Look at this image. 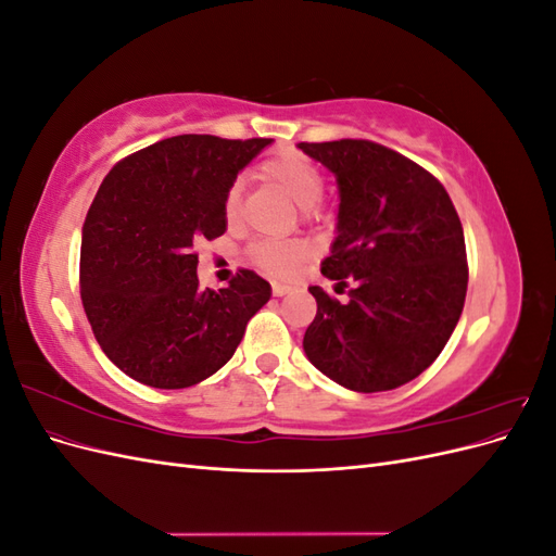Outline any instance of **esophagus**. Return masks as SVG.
<instances>
[{
  "mask_svg": "<svg viewBox=\"0 0 556 556\" xmlns=\"http://www.w3.org/2000/svg\"><path fill=\"white\" fill-rule=\"evenodd\" d=\"M271 288H274V296H285V294H290V285H282V282H274L271 285Z\"/></svg>",
  "mask_w": 556,
  "mask_h": 556,
  "instance_id": "34e87169",
  "label": "esophagus"
}]
</instances>
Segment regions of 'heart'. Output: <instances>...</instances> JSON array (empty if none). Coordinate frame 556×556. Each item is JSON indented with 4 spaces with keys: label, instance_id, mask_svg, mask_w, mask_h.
<instances>
[{
    "label": "heart",
    "instance_id": "heart-1",
    "mask_svg": "<svg viewBox=\"0 0 556 556\" xmlns=\"http://www.w3.org/2000/svg\"><path fill=\"white\" fill-rule=\"evenodd\" d=\"M260 172L266 180L288 194L292 201L299 204L301 217L306 223L323 220L325 208L319 204V199L325 194V174L319 172V166L308 160L304 153L296 150H280V153L271 155L262 162ZM225 220L233 225L241 215V188L237 182L231 185L223 201ZM250 262L264 268L266 274L276 278H292L299 266L306 262L308 248L299 239H262L248 248Z\"/></svg>",
    "mask_w": 556,
    "mask_h": 556
}]
</instances>
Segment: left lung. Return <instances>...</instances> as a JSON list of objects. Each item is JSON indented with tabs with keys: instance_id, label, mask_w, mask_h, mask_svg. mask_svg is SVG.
Here are the masks:
<instances>
[{
	"instance_id": "1",
	"label": "left lung",
	"mask_w": 556,
	"mask_h": 556,
	"mask_svg": "<svg viewBox=\"0 0 556 556\" xmlns=\"http://www.w3.org/2000/svg\"><path fill=\"white\" fill-rule=\"evenodd\" d=\"M341 192L339 237L323 276L348 288L341 304L323 288L304 336L308 359L348 390L387 392L441 355L464 311V229L441 180L392 148L366 139L299 143Z\"/></svg>"
}]
</instances>
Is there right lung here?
Listing matches in <instances>:
<instances>
[{
    "mask_svg": "<svg viewBox=\"0 0 556 556\" xmlns=\"http://www.w3.org/2000/svg\"><path fill=\"white\" fill-rule=\"evenodd\" d=\"M271 139L180 134L117 162L83 225L80 299L104 355L129 378L182 390L237 352L271 285L239 268L201 290L197 243L223 237L233 178Z\"/></svg>",
    "mask_w": 556,
    "mask_h": 556,
    "instance_id": "right-lung-1",
    "label": "right lung"
}]
</instances>
